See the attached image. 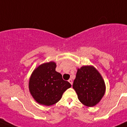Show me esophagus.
Returning a JSON list of instances; mask_svg holds the SVG:
<instances>
[{
    "label": "esophagus",
    "instance_id": "34e87169",
    "mask_svg": "<svg viewBox=\"0 0 127 127\" xmlns=\"http://www.w3.org/2000/svg\"><path fill=\"white\" fill-rule=\"evenodd\" d=\"M68 82H69L70 83V84H71L72 85V83H73V82H72V79H69Z\"/></svg>",
    "mask_w": 127,
    "mask_h": 127
}]
</instances>
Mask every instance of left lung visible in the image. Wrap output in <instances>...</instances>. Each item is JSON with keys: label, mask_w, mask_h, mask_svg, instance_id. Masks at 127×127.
I'll list each match as a JSON object with an SVG mask.
<instances>
[{"label": "left lung", "mask_w": 127, "mask_h": 127, "mask_svg": "<svg viewBox=\"0 0 127 127\" xmlns=\"http://www.w3.org/2000/svg\"><path fill=\"white\" fill-rule=\"evenodd\" d=\"M72 87L79 101L88 107L99 103L106 91L103 77L93 66H84L78 69Z\"/></svg>", "instance_id": "left-lung-1"}]
</instances>
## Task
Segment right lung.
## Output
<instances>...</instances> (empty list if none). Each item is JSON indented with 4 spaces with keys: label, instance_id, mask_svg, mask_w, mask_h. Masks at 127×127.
I'll return each instance as SVG.
<instances>
[{
    "label": "right lung",
    "instance_id": "right-lung-1",
    "mask_svg": "<svg viewBox=\"0 0 127 127\" xmlns=\"http://www.w3.org/2000/svg\"><path fill=\"white\" fill-rule=\"evenodd\" d=\"M56 64L51 61L34 69L29 82V89L34 99L40 104L51 106L61 99L64 92L71 87L55 71Z\"/></svg>",
    "mask_w": 127,
    "mask_h": 127
}]
</instances>
